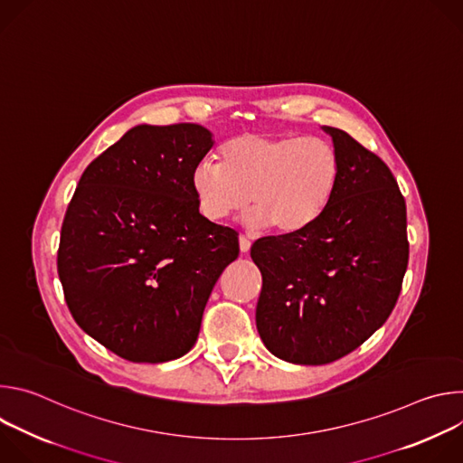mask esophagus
<instances>
[{
	"label": "esophagus",
	"mask_w": 463,
	"mask_h": 463,
	"mask_svg": "<svg viewBox=\"0 0 463 463\" xmlns=\"http://www.w3.org/2000/svg\"><path fill=\"white\" fill-rule=\"evenodd\" d=\"M250 250V241L245 236H240V252L247 254Z\"/></svg>",
	"instance_id": "obj_1"
}]
</instances>
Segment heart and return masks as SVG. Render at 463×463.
<instances>
[{"instance_id": "b5f03b06", "label": "heart", "mask_w": 463, "mask_h": 463, "mask_svg": "<svg viewBox=\"0 0 463 463\" xmlns=\"http://www.w3.org/2000/svg\"><path fill=\"white\" fill-rule=\"evenodd\" d=\"M218 157L192 172L197 211L218 223L250 202L243 223L280 234L306 229L326 211L343 170L339 150L324 137L243 134L225 141Z\"/></svg>"}]
</instances>
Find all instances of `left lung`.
I'll list each match as a JSON object with an SVG mask.
<instances>
[{
  "label": "left lung",
  "instance_id": "obj_1",
  "mask_svg": "<svg viewBox=\"0 0 463 463\" xmlns=\"http://www.w3.org/2000/svg\"><path fill=\"white\" fill-rule=\"evenodd\" d=\"M343 170L334 200L306 229L260 238L256 327L293 364L334 363L392 313L409 263L407 207L390 168L346 131L322 126Z\"/></svg>",
  "mask_w": 463,
  "mask_h": 463
}]
</instances>
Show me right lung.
Returning <instances> with one entry per match:
<instances>
[{
    "label": "right lung",
    "mask_w": 463,
    "mask_h": 463,
    "mask_svg": "<svg viewBox=\"0 0 463 463\" xmlns=\"http://www.w3.org/2000/svg\"><path fill=\"white\" fill-rule=\"evenodd\" d=\"M214 146L200 124L131 128L82 174L58 277L75 322L131 363L183 357L238 234L197 211L190 177Z\"/></svg>",
    "instance_id": "add662e5"
}]
</instances>
